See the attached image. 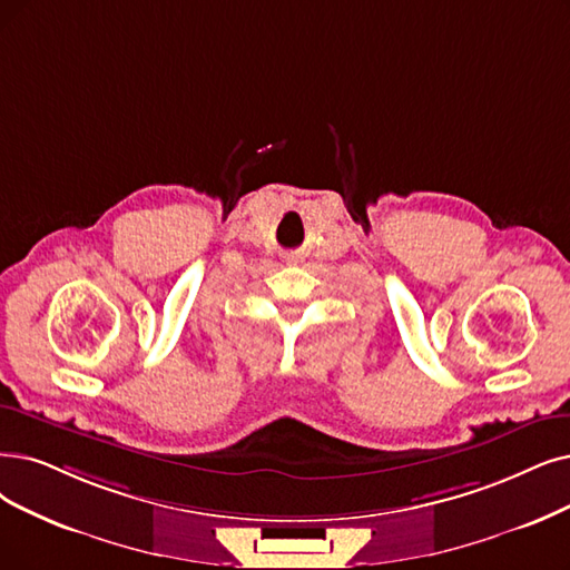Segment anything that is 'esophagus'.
<instances>
[{"mask_svg": "<svg viewBox=\"0 0 570 570\" xmlns=\"http://www.w3.org/2000/svg\"><path fill=\"white\" fill-rule=\"evenodd\" d=\"M299 262H304V255H299V253L285 255V264H299Z\"/></svg>", "mask_w": 570, "mask_h": 570, "instance_id": "1", "label": "esophagus"}]
</instances>
